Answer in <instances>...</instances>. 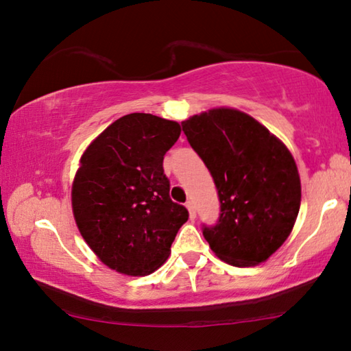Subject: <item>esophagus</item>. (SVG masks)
Here are the masks:
<instances>
[{"mask_svg":"<svg viewBox=\"0 0 351 351\" xmlns=\"http://www.w3.org/2000/svg\"><path fill=\"white\" fill-rule=\"evenodd\" d=\"M187 210H189V215H190V219H195L196 218V208H195V204L193 201H189L187 204Z\"/></svg>","mask_w":351,"mask_h":351,"instance_id":"1","label":"esophagus"}]
</instances>
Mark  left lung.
Instances as JSON below:
<instances>
[{
  "label": "left lung",
  "mask_w": 351,
  "mask_h": 351,
  "mask_svg": "<svg viewBox=\"0 0 351 351\" xmlns=\"http://www.w3.org/2000/svg\"><path fill=\"white\" fill-rule=\"evenodd\" d=\"M181 125L218 190L219 219L202 228L210 248L234 267L264 263L289 238L301 206V180L289 149L237 109L202 112Z\"/></svg>",
  "instance_id": "1"
}]
</instances>
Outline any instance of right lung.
Here are the masks:
<instances>
[{
  "label": "right lung",
  "mask_w": 351,
  "mask_h": 351,
  "mask_svg": "<svg viewBox=\"0 0 351 351\" xmlns=\"http://www.w3.org/2000/svg\"><path fill=\"white\" fill-rule=\"evenodd\" d=\"M181 125L150 113H130L93 139L80 159L72 208L81 237L112 270L129 276L154 273L189 219L170 199L164 155Z\"/></svg>",
  "instance_id": "obj_1"
}]
</instances>
